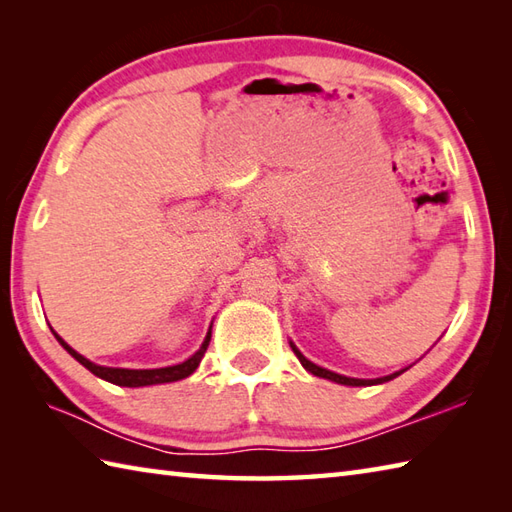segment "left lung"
I'll list each match as a JSON object with an SVG mask.
<instances>
[{
    "mask_svg": "<svg viewBox=\"0 0 512 512\" xmlns=\"http://www.w3.org/2000/svg\"><path fill=\"white\" fill-rule=\"evenodd\" d=\"M290 347H292V352L297 354V358H299V363L306 367V372H310V374H314V376H319V378H328V380H332V383H339V385H350V387H369V385H383V383H387V380H394L396 376H400L402 372H407L409 367H405V369H400V372H394V374H389V376H383V378H350V376H343V374H336V372H330V369H325V367H319V365H314L312 361H308L306 356H303L299 350H297V345L290 341Z\"/></svg>",
    "mask_w": 512,
    "mask_h": 512,
    "instance_id": "1",
    "label": "left lung"
}]
</instances>
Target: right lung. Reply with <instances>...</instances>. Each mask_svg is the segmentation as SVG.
I'll return each instance as SVG.
<instances>
[{
    "label": "right lung",
    "instance_id": "1",
    "mask_svg": "<svg viewBox=\"0 0 512 512\" xmlns=\"http://www.w3.org/2000/svg\"><path fill=\"white\" fill-rule=\"evenodd\" d=\"M52 330V328H50ZM54 339H57L61 343V347L65 352H68L72 358H76L85 369H90V372L94 376H99L103 380H107V383L112 385H118V387H147V385H162V383H176V380H182L191 376L195 369H198L202 356L206 352V347H209V341H211V328L209 332H206L204 341L200 345V350L191 354L187 361H182L178 365H169V367H156V369H127V367H105V365H96L92 363L90 358H85L83 354H79L76 350H72V347L65 343L61 336L52 330Z\"/></svg>",
    "mask_w": 512,
    "mask_h": 512
}]
</instances>
